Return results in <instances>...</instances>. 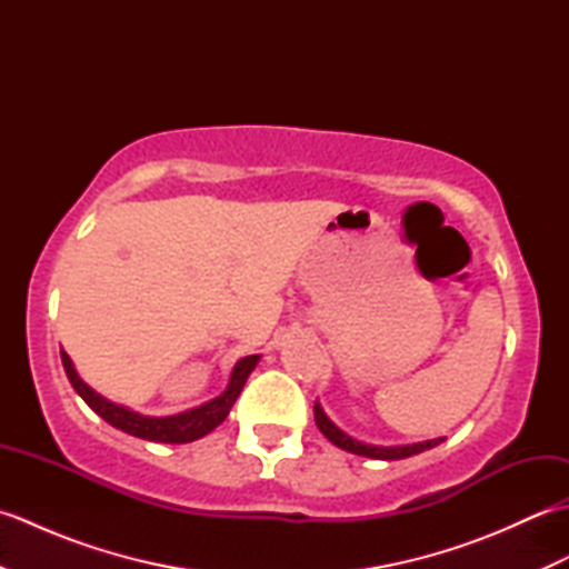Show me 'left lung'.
<instances>
[{
  "instance_id": "8db88e82",
  "label": "left lung",
  "mask_w": 569,
  "mask_h": 569,
  "mask_svg": "<svg viewBox=\"0 0 569 569\" xmlns=\"http://www.w3.org/2000/svg\"><path fill=\"white\" fill-rule=\"evenodd\" d=\"M312 410H316V426L320 428V432L325 435V438H328L335 447H340V450L359 455V457L386 459V462H391V459L413 457V455H420V452H426V450H432L435 445L445 442V438L410 442V445H371V442H361V440L352 438V435H349V432H345L342 428H337L318 401H316V408H312Z\"/></svg>"
}]
</instances>
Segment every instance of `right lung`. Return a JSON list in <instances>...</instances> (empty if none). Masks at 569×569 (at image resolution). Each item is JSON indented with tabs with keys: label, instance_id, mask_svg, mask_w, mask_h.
<instances>
[{
	"label": "right lung",
	"instance_id": "obj_1",
	"mask_svg": "<svg viewBox=\"0 0 569 569\" xmlns=\"http://www.w3.org/2000/svg\"><path fill=\"white\" fill-rule=\"evenodd\" d=\"M60 359H63V367L72 389L78 391V396L94 410V413L110 422V426H114L117 430H122L127 435H134V438H141V440L180 445V442L200 440L220 426V422L229 416V410H232L241 389H244L249 373L257 369L261 355H249L244 359H239L232 373H229L227 389L220 396L176 416H143L122 403H114L110 398H104L102 393L90 389V386L78 377L76 367H72V359L63 352V349H60Z\"/></svg>",
	"mask_w": 569,
	"mask_h": 569
}]
</instances>
